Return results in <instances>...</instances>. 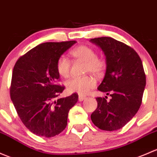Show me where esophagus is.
<instances>
[{
    "instance_id": "1",
    "label": "esophagus",
    "mask_w": 157,
    "mask_h": 157,
    "mask_svg": "<svg viewBox=\"0 0 157 157\" xmlns=\"http://www.w3.org/2000/svg\"><path fill=\"white\" fill-rule=\"evenodd\" d=\"M86 98V96H83V95H80V96H79V101H83V100H85Z\"/></svg>"
}]
</instances>
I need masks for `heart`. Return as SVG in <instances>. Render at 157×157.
<instances>
[{
    "instance_id": "b5f03b06",
    "label": "heart",
    "mask_w": 157,
    "mask_h": 157,
    "mask_svg": "<svg viewBox=\"0 0 157 157\" xmlns=\"http://www.w3.org/2000/svg\"><path fill=\"white\" fill-rule=\"evenodd\" d=\"M71 54L77 59L86 62V72L99 74L105 70L106 62L103 58L96 56V52L89 46L81 45L71 52ZM71 63L66 56H62L57 62V71L62 77L67 78L71 74ZM96 79L92 76L73 77L67 80L66 87L70 92H74L80 95H86L96 86Z\"/></svg>"
}]
</instances>
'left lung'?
I'll list each match as a JSON object with an SVG mask.
<instances>
[{"label":"left lung","mask_w":157,"mask_h":157,"mask_svg":"<svg viewBox=\"0 0 157 157\" xmlns=\"http://www.w3.org/2000/svg\"><path fill=\"white\" fill-rule=\"evenodd\" d=\"M90 41L99 47L106 57V72L98 90L107 95L111 93L110 101L96 98L98 106L91 120L100 129H120L141 106L146 85L142 62L132 47L112 37H97Z\"/></svg>","instance_id":"1"}]
</instances>
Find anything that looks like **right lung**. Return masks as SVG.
I'll use <instances>...</instances> for the list:
<instances>
[{"label":"right lung","mask_w":157,"mask_h":157,"mask_svg":"<svg viewBox=\"0 0 157 157\" xmlns=\"http://www.w3.org/2000/svg\"><path fill=\"white\" fill-rule=\"evenodd\" d=\"M76 43L39 44L19 58L13 67L11 100L23 124L38 136L51 138L62 132L69 110L78 100L77 93L56 100L65 89L56 84L57 62Z\"/></svg>","instance_id":"obj_1"}]
</instances>
